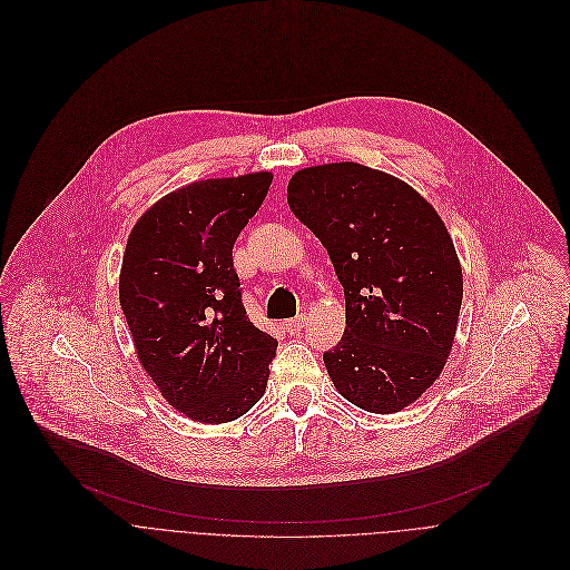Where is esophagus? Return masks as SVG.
Masks as SVG:
<instances>
[{
	"instance_id": "1",
	"label": "esophagus",
	"mask_w": 570,
	"mask_h": 570,
	"mask_svg": "<svg viewBox=\"0 0 570 570\" xmlns=\"http://www.w3.org/2000/svg\"><path fill=\"white\" fill-rule=\"evenodd\" d=\"M305 323H307V316H305V314H298V316L285 321V327H287V332H301V330L305 327Z\"/></svg>"
}]
</instances>
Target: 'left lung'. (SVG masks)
<instances>
[{"instance_id":"1","label":"left lung","mask_w":570,"mask_h":570,"mask_svg":"<svg viewBox=\"0 0 570 570\" xmlns=\"http://www.w3.org/2000/svg\"><path fill=\"white\" fill-rule=\"evenodd\" d=\"M287 204L327 249L346 294V330L323 353L355 406L397 413L442 373L456 336L463 269L435 208L406 181L355 164L309 166Z\"/></svg>"}]
</instances>
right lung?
I'll return each instance as SVG.
<instances>
[{
	"instance_id": "add662e5",
	"label": "right lung",
	"mask_w": 570,
	"mask_h": 570,
	"mask_svg": "<svg viewBox=\"0 0 570 570\" xmlns=\"http://www.w3.org/2000/svg\"><path fill=\"white\" fill-rule=\"evenodd\" d=\"M272 179H199L164 195L124 254L119 301L137 357L164 400L204 424L238 420L263 397L278 348L249 321L234 269V245Z\"/></svg>"
}]
</instances>
